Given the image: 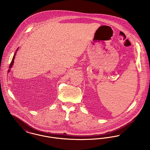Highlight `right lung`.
<instances>
[{"instance_id": "obj_1", "label": "right lung", "mask_w": 150, "mask_h": 150, "mask_svg": "<svg viewBox=\"0 0 150 150\" xmlns=\"http://www.w3.org/2000/svg\"><path fill=\"white\" fill-rule=\"evenodd\" d=\"M18 49H17V50H18ZM16 50V51H17ZM16 53L15 54H14V55H13V58H12V61L11 62V63H10V65H9V69H11L12 67V66H13V62H14V59H15V55H16ZM10 71V69H9V70L8 71Z\"/></svg>"}]
</instances>
